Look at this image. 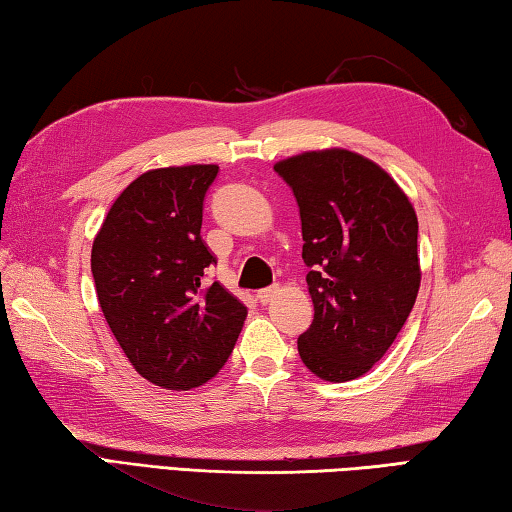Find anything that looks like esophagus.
Wrapping results in <instances>:
<instances>
[{
	"label": "esophagus",
	"instance_id": "obj_1",
	"mask_svg": "<svg viewBox=\"0 0 512 512\" xmlns=\"http://www.w3.org/2000/svg\"><path fill=\"white\" fill-rule=\"evenodd\" d=\"M276 290H279V288H276V286H272V288H263V290H258V292H256V299H258V301H261V304H270V301H272V297L276 295Z\"/></svg>",
	"mask_w": 512,
	"mask_h": 512
}]
</instances>
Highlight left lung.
<instances>
[{"label": "left lung", "mask_w": 512, "mask_h": 512, "mask_svg": "<svg viewBox=\"0 0 512 512\" xmlns=\"http://www.w3.org/2000/svg\"><path fill=\"white\" fill-rule=\"evenodd\" d=\"M274 170L295 192L315 306L299 356L324 381L358 379L385 356L415 306V208L383 167L349 149L304 152Z\"/></svg>", "instance_id": "left-lung-1"}]
</instances>
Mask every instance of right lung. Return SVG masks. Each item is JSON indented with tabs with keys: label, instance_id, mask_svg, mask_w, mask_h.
Listing matches in <instances>:
<instances>
[{
	"label": "right lung",
	"instance_id": "obj_1",
	"mask_svg": "<svg viewBox=\"0 0 512 512\" xmlns=\"http://www.w3.org/2000/svg\"><path fill=\"white\" fill-rule=\"evenodd\" d=\"M217 165L158 167L131 181L92 242L99 306L140 376L190 390L222 370L247 308L206 281L201 211Z\"/></svg>",
	"mask_w": 512,
	"mask_h": 512
}]
</instances>
